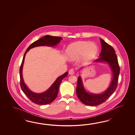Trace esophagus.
<instances>
[{
	"label": "esophagus",
	"instance_id": "esophagus-1",
	"mask_svg": "<svg viewBox=\"0 0 135 135\" xmlns=\"http://www.w3.org/2000/svg\"><path fill=\"white\" fill-rule=\"evenodd\" d=\"M75 73V71L74 69H70L69 70V74L70 75H73Z\"/></svg>",
	"mask_w": 135,
	"mask_h": 135
}]
</instances>
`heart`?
<instances>
[{
  "instance_id": "b5f03b06",
  "label": "heart",
  "mask_w": 135,
  "mask_h": 135,
  "mask_svg": "<svg viewBox=\"0 0 135 135\" xmlns=\"http://www.w3.org/2000/svg\"><path fill=\"white\" fill-rule=\"evenodd\" d=\"M98 48L95 43L87 41H79L69 45L66 49L67 57L75 60L82 55L83 59L88 60L97 55Z\"/></svg>"
}]
</instances>
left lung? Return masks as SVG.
<instances>
[{
    "label": "left lung",
    "mask_w": 135,
    "mask_h": 135,
    "mask_svg": "<svg viewBox=\"0 0 135 135\" xmlns=\"http://www.w3.org/2000/svg\"><path fill=\"white\" fill-rule=\"evenodd\" d=\"M102 50L99 57L95 62H105L109 64L113 74L112 81L109 88L101 94H89L84 89L82 80L80 76L78 78L76 93L80 101L86 105L95 106L103 103L112 95L117 88L120 67L117 55L112 46L100 38Z\"/></svg>",
    "instance_id": "obj_1"
}]
</instances>
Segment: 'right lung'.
Listing matches in <instances>:
<instances>
[{
    "label": "right lung",
    "mask_w": 135,
    "mask_h": 135,
    "mask_svg": "<svg viewBox=\"0 0 135 135\" xmlns=\"http://www.w3.org/2000/svg\"><path fill=\"white\" fill-rule=\"evenodd\" d=\"M62 38L60 37H54L49 35H46L40 38V39L35 41L29 46L26 50L23 57L22 62L20 68V86L23 92L26 96L33 103L38 105H46L52 103L55 100L57 96L59 87L64 78L67 76L68 72H66L64 74L58 77L49 89L43 93L37 94L32 92L27 88L23 80L22 76V69L24 63L25 58L26 52L31 48L35 47L40 46H54L60 42Z\"/></svg>",
    "instance_id": "1"
}]
</instances>
